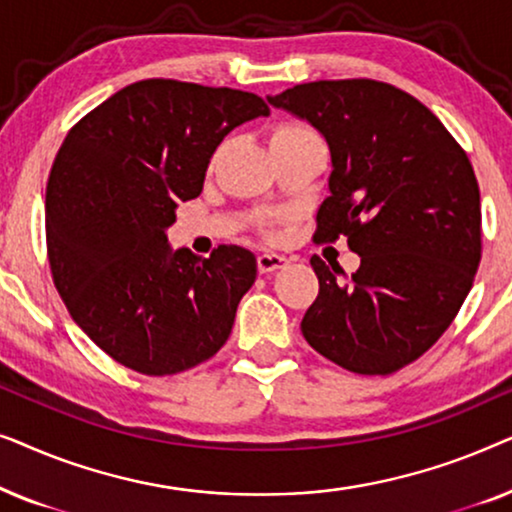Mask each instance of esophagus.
I'll return each mask as SVG.
<instances>
[{
  "instance_id": "1",
  "label": "esophagus",
  "mask_w": 512,
  "mask_h": 512,
  "mask_svg": "<svg viewBox=\"0 0 512 512\" xmlns=\"http://www.w3.org/2000/svg\"><path fill=\"white\" fill-rule=\"evenodd\" d=\"M284 265H286V258L279 254H272V251H265V254L258 256V270H261V275L275 272L279 268H284Z\"/></svg>"
}]
</instances>
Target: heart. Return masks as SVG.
Wrapping results in <instances>:
<instances>
[{"instance_id": "1", "label": "heart", "mask_w": 512, "mask_h": 512, "mask_svg": "<svg viewBox=\"0 0 512 512\" xmlns=\"http://www.w3.org/2000/svg\"><path fill=\"white\" fill-rule=\"evenodd\" d=\"M312 135L310 130L303 128V125H279V128L272 132L270 137V144L275 142H284V139H296V137H307Z\"/></svg>"}]
</instances>
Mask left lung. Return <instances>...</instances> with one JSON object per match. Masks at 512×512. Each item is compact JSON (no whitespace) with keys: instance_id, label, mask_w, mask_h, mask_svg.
<instances>
[{"instance_id":"8db88e82","label":"left lung","mask_w":512,"mask_h":512,"mask_svg":"<svg viewBox=\"0 0 512 512\" xmlns=\"http://www.w3.org/2000/svg\"><path fill=\"white\" fill-rule=\"evenodd\" d=\"M268 102L310 123L331 151L314 242L345 235L361 256L347 282L338 265L310 258L319 296L300 324L305 340L352 373H394L447 331L473 286L482 219L468 156L389 83H300Z\"/></svg>"}]
</instances>
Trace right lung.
<instances>
[{"label":"right lung","instance_id":"add662e5","mask_svg":"<svg viewBox=\"0 0 512 512\" xmlns=\"http://www.w3.org/2000/svg\"><path fill=\"white\" fill-rule=\"evenodd\" d=\"M268 114L244 90L146 79L67 132L46 186L48 263L72 319L125 368L174 375L228 340L256 256L172 249L167 228L223 137Z\"/></svg>","mask_w":512,"mask_h":512}]
</instances>
